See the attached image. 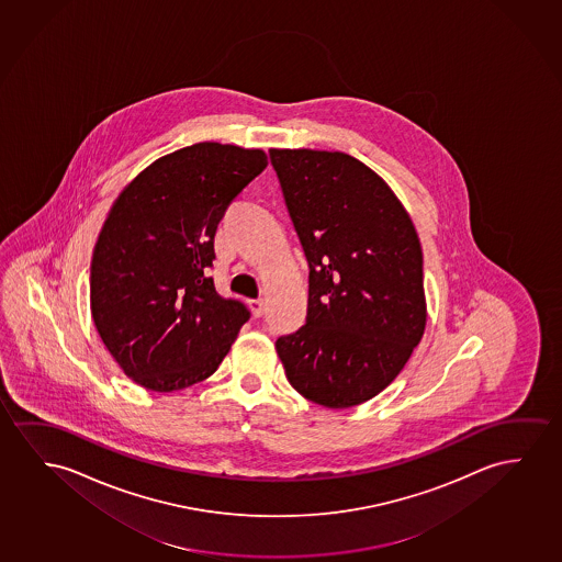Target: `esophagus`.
<instances>
[{
	"instance_id": "esophagus-1",
	"label": "esophagus",
	"mask_w": 562,
	"mask_h": 562,
	"mask_svg": "<svg viewBox=\"0 0 562 562\" xmlns=\"http://www.w3.org/2000/svg\"><path fill=\"white\" fill-rule=\"evenodd\" d=\"M249 310H251L252 317H262L265 315V302L262 300H251L249 302Z\"/></svg>"
}]
</instances>
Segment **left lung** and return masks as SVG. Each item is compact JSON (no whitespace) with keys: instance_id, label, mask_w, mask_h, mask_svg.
<instances>
[{"instance_id":"left-lung-1","label":"left lung","mask_w":562,"mask_h":562,"mask_svg":"<svg viewBox=\"0 0 562 562\" xmlns=\"http://www.w3.org/2000/svg\"><path fill=\"white\" fill-rule=\"evenodd\" d=\"M310 262L307 323L277 340L303 398L342 409L374 398L424 338V252L376 171L338 150L270 148Z\"/></svg>"}]
</instances>
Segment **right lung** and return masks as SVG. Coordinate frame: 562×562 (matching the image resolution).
<instances>
[{
  "label": "right lung",
  "mask_w": 562,
  "mask_h": 562,
  "mask_svg": "<svg viewBox=\"0 0 562 562\" xmlns=\"http://www.w3.org/2000/svg\"><path fill=\"white\" fill-rule=\"evenodd\" d=\"M267 153L196 143L138 171L108 212L90 262V313L133 383L173 392L218 369L249 318L220 297L214 234Z\"/></svg>",
  "instance_id": "1"
}]
</instances>
